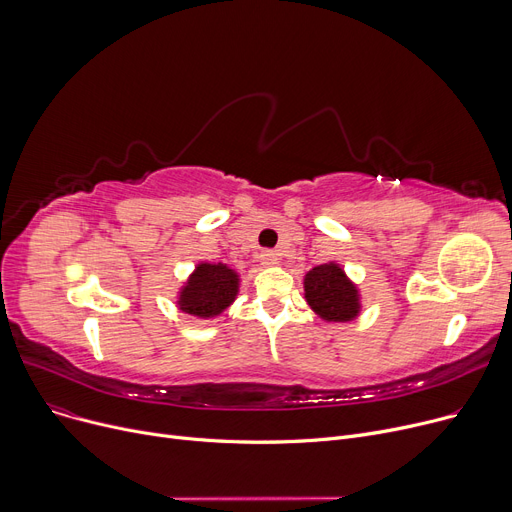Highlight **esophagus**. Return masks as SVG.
<instances>
[{"label":"esophagus","instance_id":"esophagus-1","mask_svg":"<svg viewBox=\"0 0 512 512\" xmlns=\"http://www.w3.org/2000/svg\"><path fill=\"white\" fill-rule=\"evenodd\" d=\"M260 262H262L264 266H277V264H279V254L273 252V250H264V252L260 254Z\"/></svg>","mask_w":512,"mask_h":512}]
</instances>
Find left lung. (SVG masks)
I'll return each mask as SVG.
<instances>
[{
	"label": "left lung",
	"mask_w": 512,
	"mask_h": 512,
	"mask_svg": "<svg viewBox=\"0 0 512 512\" xmlns=\"http://www.w3.org/2000/svg\"><path fill=\"white\" fill-rule=\"evenodd\" d=\"M304 297L312 312L324 322H351L362 314V293L335 260L308 270Z\"/></svg>",
	"instance_id": "8db88e82"
}]
</instances>
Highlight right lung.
<instances>
[{
	"mask_svg": "<svg viewBox=\"0 0 512 512\" xmlns=\"http://www.w3.org/2000/svg\"><path fill=\"white\" fill-rule=\"evenodd\" d=\"M239 273L223 262H198L177 291L175 306L194 318L221 316L239 293Z\"/></svg>",
	"mask_w": 512,
	"mask_h": 512,
	"instance_id": "add662e5",
	"label": "right lung"
}]
</instances>
